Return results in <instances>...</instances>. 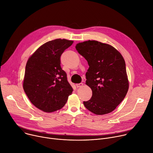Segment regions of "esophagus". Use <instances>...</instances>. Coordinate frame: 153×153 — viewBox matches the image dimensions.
Instances as JSON below:
<instances>
[{
    "mask_svg": "<svg viewBox=\"0 0 153 153\" xmlns=\"http://www.w3.org/2000/svg\"><path fill=\"white\" fill-rule=\"evenodd\" d=\"M83 85H84V84H83V83H79V84H76V87H77V88L82 87L83 86Z\"/></svg>",
    "mask_w": 153,
    "mask_h": 153,
    "instance_id": "esophagus-1",
    "label": "esophagus"
}]
</instances>
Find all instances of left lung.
Here are the masks:
<instances>
[{"label": "left lung", "instance_id": "obj_1", "mask_svg": "<svg viewBox=\"0 0 153 153\" xmlns=\"http://www.w3.org/2000/svg\"><path fill=\"white\" fill-rule=\"evenodd\" d=\"M76 49L89 65L86 84L91 88L92 96L84 101L85 107L96 115L110 113L122 102L129 89L123 56L113 46L94 40L79 43Z\"/></svg>", "mask_w": 153, "mask_h": 153}]
</instances>
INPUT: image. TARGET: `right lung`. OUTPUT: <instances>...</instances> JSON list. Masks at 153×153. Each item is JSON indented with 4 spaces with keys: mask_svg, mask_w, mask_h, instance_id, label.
I'll return each mask as SVG.
<instances>
[{
    "mask_svg": "<svg viewBox=\"0 0 153 153\" xmlns=\"http://www.w3.org/2000/svg\"><path fill=\"white\" fill-rule=\"evenodd\" d=\"M73 41L55 39L41 46L25 66L23 88L30 102L45 112L62 108L73 90L60 66V57Z\"/></svg>",
    "mask_w": 153,
    "mask_h": 153,
    "instance_id": "obj_1",
    "label": "right lung"
}]
</instances>
